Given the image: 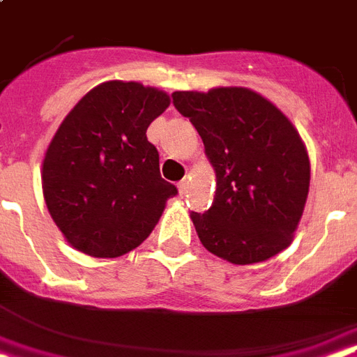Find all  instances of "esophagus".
<instances>
[{
  "instance_id": "esophagus-1",
  "label": "esophagus",
  "mask_w": 357,
  "mask_h": 357,
  "mask_svg": "<svg viewBox=\"0 0 357 357\" xmlns=\"http://www.w3.org/2000/svg\"><path fill=\"white\" fill-rule=\"evenodd\" d=\"M188 188H190V182L188 181H181V182H178V192H181L182 195L188 194Z\"/></svg>"
}]
</instances>
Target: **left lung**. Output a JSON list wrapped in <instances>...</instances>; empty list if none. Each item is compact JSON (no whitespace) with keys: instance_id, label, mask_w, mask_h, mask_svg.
<instances>
[{"instance_id":"obj_1","label":"left lung","mask_w":357,"mask_h":357,"mask_svg":"<svg viewBox=\"0 0 357 357\" xmlns=\"http://www.w3.org/2000/svg\"><path fill=\"white\" fill-rule=\"evenodd\" d=\"M216 173L208 211L192 213L208 252L235 265L259 264L288 248L310 182L305 143L280 109L241 86L173 92Z\"/></svg>"}]
</instances>
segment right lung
Here are the masks:
<instances>
[{"mask_svg":"<svg viewBox=\"0 0 357 357\" xmlns=\"http://www.w3.org/2000/svg\"><path fill=\"white\" fill-rule=\"evenodd\" d=\"M165 92L109 80L80 99L43 160V195L67 243L93 258H118L149 237L176 188L160 175L150 122Z\"/></svg>","mask_w":357,"mask_h":357,"instance_id":"add662e5","label":"right lung"}]
</instances>
